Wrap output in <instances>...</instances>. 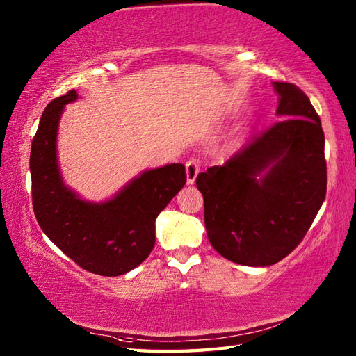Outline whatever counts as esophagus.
<instances>
[{
  "label": "esophagus",
  "mask_w": 356,
  "mask_h": 356,
  "mask_svg": "<svg viewBox=\"0 0 356 356\" xmlns=\"http://www.w3.org/2000/svg\"><path fill=\"white\" fill-rule=\"evenodd\" d=\"M185 171H186V184L193 185L195 182V177H197V174L200 171L199 162L195 161V159H190V161L185 163Z\"/></svg>",
  "instance_id": "34e87169"
}]
</instances>
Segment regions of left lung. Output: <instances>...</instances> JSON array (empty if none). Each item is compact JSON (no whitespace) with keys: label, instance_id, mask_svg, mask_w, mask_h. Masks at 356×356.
Returning <instances> with one entry per match:
<instances>
[{"label":"left lung","instance_id":"8db88e82","mask_svg":"<svg viewBox=\"0 0 356 356\" xmlns=\"http://www.w3.org/2000/svg\"><path fill=\"white\" fill-rule=\"evenodd\" d=\"M272 87L280 120L222 166L195 179L209 243L243 266H270L291 254L326 197L320 116L298 87L287 82Z\"/></svg>","mask_w":356,"mask_h":356}]
</instances>
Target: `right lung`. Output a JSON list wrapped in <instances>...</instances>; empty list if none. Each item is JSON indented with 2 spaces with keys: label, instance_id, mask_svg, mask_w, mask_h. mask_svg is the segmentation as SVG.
<instances>
[{
  "label": "right lung",
  "instance_id": "add662e5",
  "mask_svg": "<svg viewBox=\"0 0 356 356\" xmlns=\"http://www.w3.org/2000/svg\"><path fill=\"white\" fill-rule=\"evenodd\" d=\"M70 90L45 107L30 151L36 220L53 243L82 269L97 275L127 274L147 259L156 241V218L182 190V163L145 170L104 202L81 199L64 184L58 163V127Z\"/></svg>",
  "mask_w": 356,
  "mask_h": 356
}]
</instances>
